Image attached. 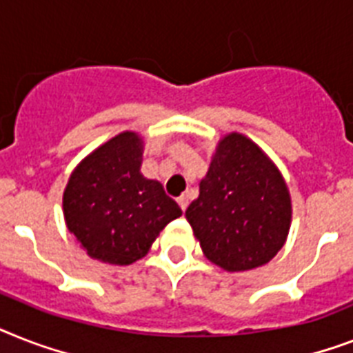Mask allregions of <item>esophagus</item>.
<instances>
[{
  "label": "esophagus",
  "mask_w": 353,
  "mask_h": 353,
  "mask_svg": "<svg viewBox=\"0 0 353 353\" xmlns=\"http://www.w3.org/2000/svg\"><path fill=\"white\" fill-rule=\"evenodd\" d=\"M177 203H179V206H181V210L185 212L186 206H188V196H185V194H183V196H179L177 197Z\"/></svg>",
  "instance_id": "34e87169"
}]
</instances>
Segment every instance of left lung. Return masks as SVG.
<instances>
[{"label": "left lung", "instance_id": "1", "mask_svg": "<svg viewBox=\"0 0 353 353\" xmlns=\"http://www.w3.org/2000/svg\"><path fill=\"white\" fill-rule=\"evenodd\" d=\"M185 216L206 259L226 272L254 270L286 243L292 197L266 152L245 134L230 132L217 143Z\"/></svg>", "mask_w": 353, "mask_h": 353}]
</instances>
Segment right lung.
Returning a JSON list of instances; mask_svg holds the SVG:
<instances>
[{
	"instance_id": "1",
	"label": "right lung",
	"mask_w": 353,
	"mask_h": 353,
	"mask_svg": "<svg viewBox=\"0 0 353 353\" xmlns=\"http://www.w3.org/2000/svg\"><path fill=\"white\" fill-rule=\"evenodd\" d=\"M143 148V137L125 130L90 152L68 177L63 216L92 259L117 266L136 263L183 214L161 183L141 174Z\"/></svg>"
}]
</instances>
